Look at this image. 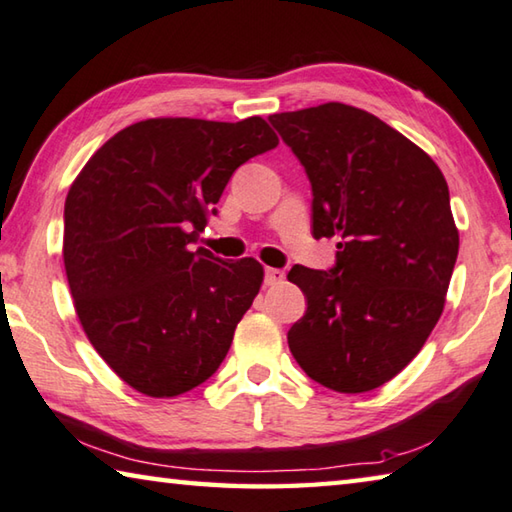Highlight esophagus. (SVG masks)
<instances>
[{"mask_svg": "<svg viewBox=\"0 0 512 512\" xmlns=\"http://www.w3.org/2000/svg\"><path fill=\"white\" fill-rule=\"evenodd\" d=\"M266 286H277L284 282V271H280V268H266V277H264Z\"/></svg>", "mask_w": 512, "mask_h": 512, "instance_id": "obj_1", "label": "esophagus"}]
</instances>
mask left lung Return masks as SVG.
Instances as JSON below:
<instances>
[{
  "instance_id": "obj_1",
  "label": "left lung",
  "mask_w": 512,
  "mask_h": 512,
  "mask_svg": "<svg viewBox=\"0 0 512 512\" xmlns=\"http://www.w3.org/2000/svg\"><path fill=\"white\" fill-rule=\"evenodd\" d=\"M268 120L309 174L313 237H338L336 268L288 273L306 295L288 349L315 383L371 392L410 365L443 313L459 255L448 183L365 109L324 102Z\"/></svg>"
}]
</instances>
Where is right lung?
I'll use <instances>...</instances> for the list:
<instances>
[{"label":"right lung","instance_id":"1","mask_svg":"<svg viewBox=\"0 0 512 512\" xmlns=\"http://www.w3.org/2000/svg\"><path fill=\"white\" fill-rule=\"evenodd\" d=\"M277 143L259 116L147 118L111 136L71 183L62 257L73 306L100 358L136 392L181 396L226 358L264 266L192 244L232 172Z\"/></svg>","mask_w":512,"mask_h":512}]
</instances>
